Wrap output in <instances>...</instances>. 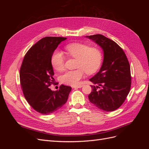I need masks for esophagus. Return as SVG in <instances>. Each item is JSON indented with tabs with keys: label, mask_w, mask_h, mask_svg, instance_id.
I'll return each instance as SVG.
<instances>
[{
	"label": "esophagus",
	"mask_w": 149,
	"mask_h": 149,
	"mask_svg": "<svg viewBox=\"0 0 149 149\" xmlns=\"http://www.w3.org/2000/svg\"><path fill=\"white\" fill-rule=\"evenodd\" d=\"M83 86V85H78V86H73V88L74 89H76V88H82Z\"/></svg>",
	"instance_id": "34e87169"
}]
</instances>
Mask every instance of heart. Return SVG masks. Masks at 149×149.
<instances>
[{
  "mask_svg": "<svg viewBox=\"0 0 149 149\" xmlns=\"http://www.w3.org/2000/svg\"><path fill=\"white\" fill-rule=\"evenodd\" d=\"M66 50L70 56L78 60L76 68L79 69L66 71L63 74L61 80L64 84L78 85L83 77L84 71L88 74H93L100 68L102 62V54L98 48L90 47L86 44L73 43L68 45ZM51 63L53 68L58 71L64 70L65 56L61 52H54L51 58Z\"/></svg>",
  "mask_w": 149,
  "mask_h": 149,
  "instance_id": "heart-1",
  "label": "heart"
}]
</instances>
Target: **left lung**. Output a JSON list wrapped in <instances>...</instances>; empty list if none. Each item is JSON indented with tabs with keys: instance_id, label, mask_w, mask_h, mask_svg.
I'll return each instance as SVG.
<instances>
[{
	"instance_id": "8db88e82",
	"label": "left lung",
	"mask_w": 149,
	"mask_h": 149,
	"mask_svg": "<svg viewBox=\"0 0 149 149\" xmlns=\"http://www.w3.org/2000/svg\"><path fill=\"white\" fill-rule=\"evenodd\" d=\"M100 46L104 58L101 68L89 81L92 91L89 94V101L99 109L113 111L119 108L127 97L131 86L129 63L123 49L115 42L102 35L86 36ZM102 86L98 90L97 88Z\"/></svg>"
}]
</instances>
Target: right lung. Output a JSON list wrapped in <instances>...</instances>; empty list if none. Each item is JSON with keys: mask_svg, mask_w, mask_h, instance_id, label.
<instances>
[{"mask_svg": "<svg viewBox=\"0 0 149 149\" xmlns=\"http://www.w3.org/2000/svg\"><path fill=\"white\" fill-rule=\"evenodd\" d=\"M66 38L47 37L36 43L26 53L20 70V79L26 100L36 111L49 114L66 102L71 90L61 85L57 91L48 87L53 83L52 55Z\"/></svg>", "mask_w": 149, "mask_h": 149, "instance_id": "obj_1", "label": "right lung"}]
</instances>
